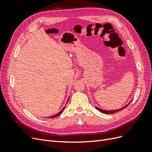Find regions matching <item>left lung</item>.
Instances as JSON below:
<instances>
[{
    "label": "left lung",
    "mask_w": 152,
    "mask_h": 152,
    "mask_svg": "<svg viewBox=\"0 0 152 152\" xmlns=\"http://www.w3.org/2000/svg\"><path fill=\"white\" fill-rule=\"evenodd\" d=\"M131 101H132V100H131ZM131 102H130L128 104H127L126 106H124V107H123L122 108H120V109H118V110H102V109H101V108H98V107H96V109H97L98 110H99V111H100L101 112L103 113H105V114H113V113H116V112H119V111H121V110H124L125 108H126V107H127V106L131 103Z\"/></svg>",
    "instance_id": "8db88e82"
}]
</instances>
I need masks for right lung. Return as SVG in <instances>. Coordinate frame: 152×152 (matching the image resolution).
<instances>
[{
    "instance_id": "add662e5",
    "label": "right lung",
    "mask_w": 152,
    "mask_h": 152,
    "mask_svg": "<svg viewBox=\"0 0 152 152\" xmlns=\"http://www.w3.org/2000/svg\"><path fill=\"white\" fill-rule=\"evenodd\" d=\"M69 99V98H68ZM68 100H67V102H68ZM67 102H66V103H67ZM65 107H63V108L61 110V111L60 112H59V113H56V114H55L54 115H53V116H50V117H49V118H54V117H58V116H59V115H60V114H61L62 113V112H63V110H64V108H65Z\"/></svg>"
}]
</instances>
